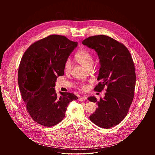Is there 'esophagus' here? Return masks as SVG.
<instances>
[{
    "label": "esophagus",
    "instance_id": "1",
    "mask_svg": "<svg viewBox=\"0 0 155 155\" xmlns=\"http://www.w3.org/2000/svg\"><path fill=\"white\" fill-rule=\"evenodd\" d=\"M85 100H87V97L86 96H82V97H80L79 98H78V101H85Z\"/></svg>",
    "mask_w": 155,
    "mask_h": 155
}]
</instances>
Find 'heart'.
Masks as SVG:
<instances>
[{
  "instance_id": "b5f03b06",
  "label": "heart",
  "mask_w": 155,
  "mask_h": 155,
  "mask_svg": "<svg viewBox=\"0 0 155 155\" xmlns=\"http://www.w3.org/2000/svg\"><path fill=\"white\" fill-rule=\"evenodd\" d=\"M75 58L83 66L87 68L92 67L94 64V59L91 53L87 49H81L77 53ZM72 67V60L70 58H67L64 64V70L66 73H70ZM77 87L82 91H85L88 88V85L83 82L77 84Z\"/></svg>"
}]
</instances>
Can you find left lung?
<instances>
[{
  "label": "left lung",
  "mask_w": 155,
  "mask_h": 155,
  "mask_svg": "<svg viewBox=\"0 0 155 155\" xmlns=\"http://www.w3.org/2000/svg\"><path fill=\"white\" fill-rule=\"evenodd\" d=\"M82 44L95 49L100 59V82L94 91L101 92L106 87L104 98H88L98 105L89 118L102 128H110L125 118L133 102L136 82L133 58L124 45L106 35L88 37Z\"/></svg>",
  "instance_id": "8db88e82"
}]
</instances>
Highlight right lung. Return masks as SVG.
I'll return each mask as SVG.
<instances>
[{
	"instance_id": "1",
	"label": "right lung",
	"mask_w": 155,
	"mask_h": 155,
	"mask_svg": "<svg viewBox=\"0 0 155 155\" xmlns=\"http://www.w3.org/2000/svg\"><path fill=\"white\" fill-rule=\"evenodd\" d=\"M77 44L64 36L51 35L31 45L22 56L18 86L30 116L39 124H58L64 118L69 103L78 99L69 92L58 96L54 89L58 77L64 74V62Z\"/></svg>"
}]
</instances>
